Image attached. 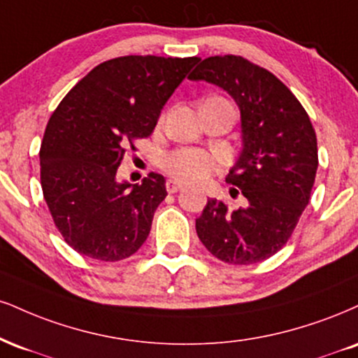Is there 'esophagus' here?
Listing matches in <instances>:
<instances>
[{
    "label": "esophagus",
    "mask_w": 358,
    "mask_h": 358,
    "mask_svg": "<svg viewBox=\"0 0 358 358\" xmlns=\"http://www.w3.org/2000/svg\"><path fill=\"white\" fill-rule=\"evenodd\" d=\"M182 188H183V185L175 182V180H168V182H166V192L168 193H176V192L182 190Z\"/></svg>",
    "instance_id": "esophagus-1"
}]
</instances>
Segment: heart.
I'll list each match as a JSON object with an SVG mask.
<instances>
[{
  "mask_svg": "<svg viewBox=\"0 0 358 358\" xmlns=\"http://www.w3.org/2000/svg\"><path fill=\"white\" fill-rule=\"evenodd\" d=\"M162 168L178 182H201L217 170V162L201 148H178L162 158Z\"/></svg>",
  "mask_w": 358,
  "mask_h": 358,
  "instance_id": "obj_1",
  "label": "heart"
}]
</instances>
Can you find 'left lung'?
<instances>
[{"mask_svg": "<svg viewBox=\"0 0 358 358\" xmlns=\"http://www.w3.org/2000/svg\"><path fill=\"white\" fill-rule=\"evenodd\" d=\"M188 78L230 93L243 133L242 155L227 183L240 188L245 205L231 210L217 198L208 200L196 218L198 238L225 264L264 262L290 240L310 201L318 166L315 130L295 94L242 56H210Z\"/></svg>", "mask_w": 358, "mask_h": 358, "instance_id": "8db88e82", "label": "left lung"}]
</instances>
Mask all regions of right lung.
<instances>
[{"mask_svg":"<svg viewBox=\"0 0 358 358\" xmlns=\"http://www.w3.org/2000/svg\"><path fill=\"white\" fill-rule=\"evenodd\" d=\"M200 62L120 56L94 66L50 116L40 148L43 196L64 242L101 262L131 257L148 238L165 178L116 182L135 141L152 135L168 98Z\"/></svg>","mask_w":358,"mask_h":358,"instance_id":"1","label":"right lung"}]
</instances>
